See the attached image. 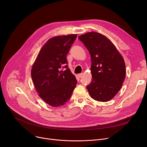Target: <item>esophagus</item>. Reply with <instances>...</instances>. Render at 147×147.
<instances>
[{
    "label": "esophagus",
    "instance_id": "34e87169",
    "mask_svg": "<svg viewBox=\"0 0 147 147\" xmlns=\"http://www.w3.org/2000/svg\"><path fill=\"white\" fill-rule=\"evenodd\" d=\"M78 76L79 77V78H82V76H83V74H82V73H81V74H79L78 75Z\"/></svg>",
    "mask_w": 147,
    "mask_h": 147
}]
</instances>
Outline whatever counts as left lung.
Returning <instances> with one entry per match:
<instances>
[{
  "label": "left lung",
  "mask_w": 147,
  "mask_h": 147,
  "mask_svg": "<svg viewBox=\"0 0 147 147\" xmlns=\"http://www.w3.org/2000/svg\"><path fill=\"white\" fill-rule=\"evenodd\" d=\"M91 57L92 82L86 88L92 98L100 102L110 101L120 90L126 76L124 59L112 42L97 32L79 37Z\"/></svg>",
  "instance_id": "8db88e82"
}]
</instances>
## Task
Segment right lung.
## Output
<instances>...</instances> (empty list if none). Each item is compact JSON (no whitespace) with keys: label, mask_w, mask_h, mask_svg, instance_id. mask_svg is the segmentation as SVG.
I'll use <instances>...</instances> for the list:
<instances>
[{"label":"right lung","mask_w":147,"mask_h":147,"mask_svg":"<svg viewBox=\"0 0 147 147\" xmlns=\"http://www.w3.org/2000/svg\"><path fill=\"white\" fill-rule=\"evenodd\" d=\"M77 34L57 36L46 42L32 65L31 76L36 91L53 107L64 105L70 98L78 82L70 69L60 70L67 64L66 56Z\"/></svg>","instance_id":"add662e5"}]
</instances>
